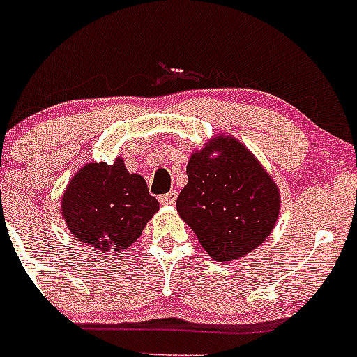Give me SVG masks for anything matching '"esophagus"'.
I'll return each instance as SVG.
<instances>
[{
	"instance_id": "34e87169",
	"label": "esophagus",
	"mask_w": 357,
	"mask_h": 357,
	"mask_svg": "<svg viewBox=\"0 0 357 357\" xmlns=\"http://www.w3.org/2000/svg\"><path fill=\"white\" fill-rule=\"evenodd\" d=\"M159 202H161V205H175V202H176V192H175V191L166 192V195H162L161 198H159Z\"/></svg>"
}]
</instances>
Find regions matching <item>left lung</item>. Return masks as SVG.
<instances>
[{
	"label": "left lung",
	"instance_id": "1",
	"mask_svg": "<svg viewBox=\"0 0 357 357\" xmlns=\"http://www.w3.org/2000/svg\"><path fill=\"white\" fill-rule=\"evenodd\" d=\"M176 212L215 261H235L264 244L276 227V182L246 145L219 134L195 150Z\"/></svg>",
	"mask_w": 357,
	"mask_h": 357
}]
</instances>
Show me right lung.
<instances>
[{"mask_svg": "<svg viewBox=\"0 0 357 357\" xmlns=\"http://www.w3.org/2000/svg\"><path fill=\"white\" fill-rule=\"evenodd\" d=\"M60 211L79 243L99 255H119L138 241L159 202L149 195L145 178L127 172L116 157L113 165L88 162L74 173Z\"/></svg>", "mask_w": 357, "mask_h": 357, "instance_id": "1", "label": "right lung"}]
</instances>
